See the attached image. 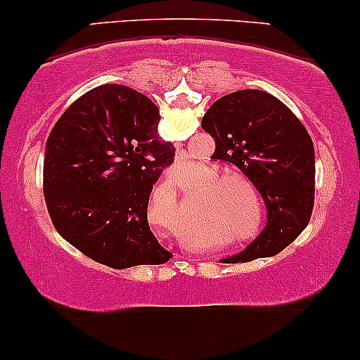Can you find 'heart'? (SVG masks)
Returning <instances> with one entry per match:
<instances>
[{
  "label": "heart",
  "instance_id": "heart-1",
  "mask_svg": "<svg viewBox=\"0 0 360 360\" xmlns=\"http://www.w3.org/2000/svg\"><path fill=\"white\" fill-rule=\"evenodd\" d=\"M234 180V176L231 174H223L219 176H216V179L211 181V186H216V188H211V190H205L203 193H201V203H205L203 206H219L223 203H228V208L231 211V216L236 219V226L241 228L239 231H249L250 229V221H245L244 219V211H243V206L239 205V200H238V191L236 188H233V185H231V181ZM250 219V218H249ZM260 233H262V228H259L252 231V233H244L240 236V239L248 240V239H255L259 238Z\"/></svg>",
  "mask_w": 360,
  "mask_h": 360
}]
</instances>
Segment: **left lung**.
<instances>
[{"label":"left lung","mask_w":360,"mask_h":360,"mask_svg":"<svg viewBox=\"0 0 360 360\" xmlns=\"http://www.w3.org/2000/svg\"><path fill=\"white\" fill-rule=\"evenodd\" d=\"M201 127L214 139L213 159L231 162L267 206V226L228 264L272 257L307 228L314 205V147L308 131L278 98L240 90L214 101Z\"/></svg>","instance_id":"obj_1"}]
</instances>
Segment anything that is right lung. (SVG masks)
<instances>
[{"label":"right lung","mask_w":360,"mask_h":360,"mask_svg":"<svg viewBox=\"0 0 360 360\" xmlns=\"http://www.w3.org/2000/svg\"><path fill=\"white\" fill-rule=\"evenodd\" d=\"M159 108L124 85H103L67 108L44 157V198L67 243L112 269L172 257L152 234V186L175 149L157 134Z\"/></svg>","instance_id":"right-lung-1"}]
</instances>
